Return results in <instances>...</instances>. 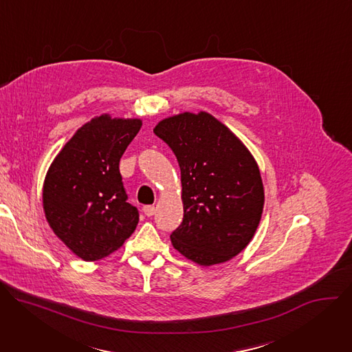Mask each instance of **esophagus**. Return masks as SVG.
Returning a JSON list of instances; mask_svg holds the SVG:
<instances>
[{
  "label": "esophagus",
  "instance_id": "34e87169",
  "mask_svg": "<svg viewBox=\"0 0 352 352\" xmlns=\"http://www.w3.org/2000/svg\"><path fill=\"white\" fill-rule=\"evenodd\" d=\"M155 212H156L155 206H144V208H143V213H144L147 217H152V216L155 214Z\"/></svg>",
  "mask_w": 352,
  "mask_h": 352
}]
</instances>
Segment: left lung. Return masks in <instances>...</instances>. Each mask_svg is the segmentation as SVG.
<instances>
[{"label":"left lung","instance_id":"8db88e82","mask_svg":"<svg viewBox=\"0 0 352 352\" xmlns=\"http://www.w3.org/2000/svg\"><path fill=\"white\" fill-rule=\"evenodd\" d=\"M177 157L184 219L170 235L197 265L236 256L252 239L263 212L259 167L241 140L208 113H184L153 129Z\"/></svg>","mask_w":352,"mask_h":352}]
</instances>
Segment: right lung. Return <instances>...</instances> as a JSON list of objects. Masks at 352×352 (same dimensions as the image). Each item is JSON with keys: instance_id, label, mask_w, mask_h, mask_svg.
I'll return each mask as SVG.
<instances>
[{"instance_id": "1", "label": "right lung", "mask_w": 352, "mask_h": 352, "mask_svg": "<svg viewBox=\"0 0 352 352\" xmlns=\"http://www.w3.org/2000/svg\"><path fill=\"white\" fill-rule=\"evenodd\" d=\"M140 120L100 116L85 124L58 153L43 186L45 219L86 262L103 259L135 231L139 212L128 202L120 160Z\"/></svg>"}]
</instances>
